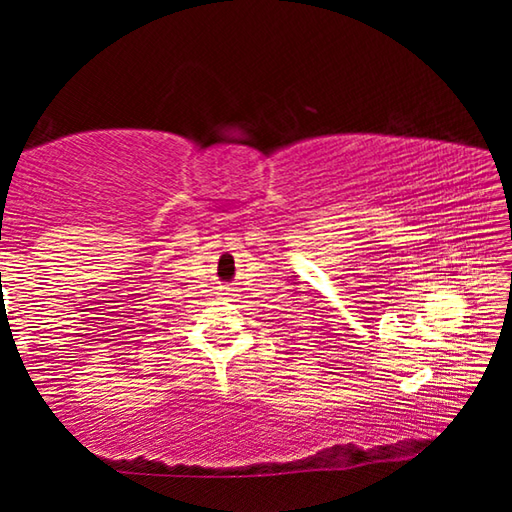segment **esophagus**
<instances>
[{"mask_svg": "<svg viewBox=\"0 0 512 512\" xmlns=\"http://www.w3.org/2000/svg\"><path fill=\"white\" fill-rule=\"evenodd\" d=\"M223 291H225V296H235V289L232 287H223Z\"/></svg>", "mask_w": 512, "mask_h": 512, "instance_id": "esophagus-1", "label": "esophagus"}]
</instances>
